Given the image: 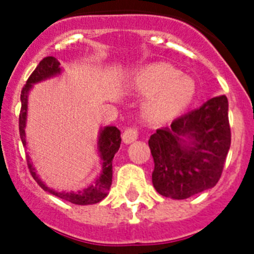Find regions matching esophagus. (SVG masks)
I'll return each mask as SVG.
<instances>
[{
	"label": "esophagus",
	"instance_id": "obj_1",
	"mask_svg": "<svg viewBox=\"0 0 254 254\" xmlns=\"http://www.w3.org/2000/svg\"><path fill=\"white\" fill-rule=\"evenodd\" d=\"M138 137V128L137 127H127L123 132V142L125 143H131L134 140H137Z\"/></svg>",
	"mask_w": 254,
	"mask_h": 254
}]
</instances>
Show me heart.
Returning a JSON list of instances; mask_svg holds the SVG:
<instances>
[{
	"instance_id": "b5f03b06",
	"label": "heart",
	"mask_w": 254,
	"mask_h": 254,
	"mask_svg": "<svg viewBox=\"0 0 254 254\" xmlns=\"http://www.w3.org/2000/svg\"><path fill=\"white\" fill-rule=\"evenodd\" d=\"M134 87L145 95H151L143 107V113L152 122H164L182 112L194 95V82L188 76L168 64H155L136 75Z\"/></svg>"
}]
</instances>
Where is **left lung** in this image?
<instances>
[{
  "instance_id": "8db88e82",
  "label": "left lung",
  "mask_w": 254,
  "mask_h": 254,
  "mask_svg": "<svg viewBox=\"0 0 254 254\" xmlns=\"http://www.w3.org/2000/svg\"><path fill=\"white\" fill-rule=\"evenodd\" d=\"M228 108L225 95L215 96L151 134L152 185L161 196L185 199L219 182L232 142Z\"/></svg>"
}]
</instances>
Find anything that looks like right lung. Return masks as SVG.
<instances>
[{
    "instance_id": "add662e5",
    "label": "right lung",
    "mask_w": 254,
    "mask_h": 254,
    "mask_svg": "<svg viewBox=\"0 0 254 254\" xmlns=\"http://www.w3.org/2000/svg\"><path fill=\"white\" fill-rule=\"evenodd\" d=\"M61 72L60 68V62L56 60L55 57H44L43 60L40 61L37 68L33 71L30 76H29L28 81L24 85L21 90V109H20V116H19V131H20V137H21L22 145L26 146L25 141V122H26V111H28V93L31 89L33 84L39 82L42 80L52 77V76L57 75ZM121 131L117 127L109 126L102 129L99 136V142H98V149H99L100 156H102L103 161V170L102 174L98 177L93 185L89 186L85 190H80V192H71V193H66V192H56L55 190L47 187L43 182L40 181L39 177L37 176L35 169L33 168V164L30 163V159L26 158L28 161V168L30 170V174L33 178L35 179L38 185L43 188L44 190L49 192V193L55 194V196L60 197V198L68 201L75 205H93V203L100 202L103 198L108 194V190L111 188L112 185V176H113V169H112V160L114 158V154L118 151L121 146Z\"/></svg>"
}]
</instances>
